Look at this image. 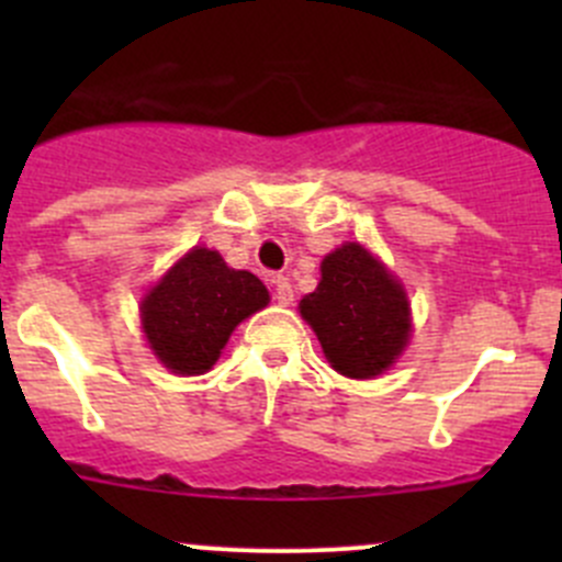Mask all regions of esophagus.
<instances>
[{
    "mask_svg": "<svg viewBox=\"0 0 562 562\" xmlns=\"http://www.w3.org/2000/svg\"><path fill=\"white\" fill-rule=\"evenodd\" d=\"M271 282H274V299H277V304H282V307H288V304H293V285H291V282H288V277L277 274Z\"/></svg>",
    "mask_w": 562,
    "mask_h": 562,
    "instance_id": "obj_1",
    "label": "esophagus"
}]
</instances>
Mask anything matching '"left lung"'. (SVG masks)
I'll use <instances>...</instances> for the list:
<instances>
[{
  "mask_svg": "<svg viewBox=\"0 0 562 562\" xmlns=\"http://www.w3.org/2000/svg\"><path fill=\"white\" fill-rule=\"evenodd\" d=\"M339 375L375 378L394 364L411 334L400 282L361 245H342L321 263V282L299 304Z\"/></svg>",
  "mask_w": 562,
  "mask_h": 562,
  "instance_id": "obj_1",
  "label": "left lung"
}]
</instances>
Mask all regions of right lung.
<instances>
[{
  "label": "right lung",
  "instance_id": "obj_1",
  "mask_svg": "<svg viewBox=\"0 0 562 562\" xmlns=\"http://www.w3.org/2000/svg\"><path fill=\"white\" fill-rule=\"evenodd\" d=\"M269 304V291L249 271L225 266L214 249L195 247L157 282L140 304L146 339L176 375L212 370L231 331Z\"/></svg>",
  "mask_w": 562,
  "mask_h": 562
}]
</instances>
